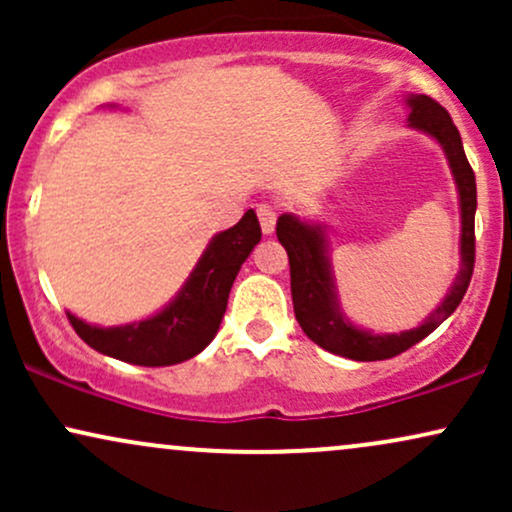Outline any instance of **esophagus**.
Masks as SVG:
<instances>
[{"instance_id":"esophagus-1","label":"esophagus","mask_w":512,"mask_h":512,"mask_svg":"<svg viewBox=\"0 0 512 512\" xmlns=\"http://www.w3.org/2000/svg\"><path fill=\"white\" fill-rule=\"evenodd\" d=\"M257 216H260L264 236H272L276 228V211L272 207H267V204H260V207H257Z\"/></svg>"}]
</instances>
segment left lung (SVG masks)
Wrapping results in <instances>:
<instances>
[{
	"label": "left lung",
	"instance_id": "8db88e82",
	"mask_svg": "<svg viewBox=\"0 0 512 512\" xmlns=\"http://www.w3.org/2000/svg\"><path fill=\"white\" fill-rule=\"evenodd\" d=\"M404 103L409 108L407 125L436 139L443 149L457 187V199H460V272L443 301L419 327L392 334H375L354 325L339 305L325 223L301 219L298 214H281L276 221V238L284 245L291 264V298L298 325L317 346L330 354L351 358V361H385V358L402 354L409 346L419 344L455 313L467 293L469 279H472L477 182H474V170L464 156L460 132L452 125L448 110L424 93H409Z\"/></svg>",
	"mask_w": 512,
	"mask_h": 512
}]
</instances>
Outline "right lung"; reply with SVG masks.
I'll list each match as a JSON object with an SVG mask.
<instances>
[{
	"instance_id": "obj_1",
	"label": "right lung",
	"mask_w": 512,
	"mask_h": 512,
	"mask_svg": "<svg viewBox=\"0 0 512 512\" xmlns=\"http://www.w3.org/2000/svg\"><path fill=\"white\" fill-rule=\"evenodd\" d=\"M260 238L257 214L252 209L245 211L236 226L209 240L182 289L158 313L129 325L101 327L67 310L69 322L91 349L117 361L134 366H173L187 361L207 349L219 332L233 281Z\"/></svg>"
}]
</instances>
